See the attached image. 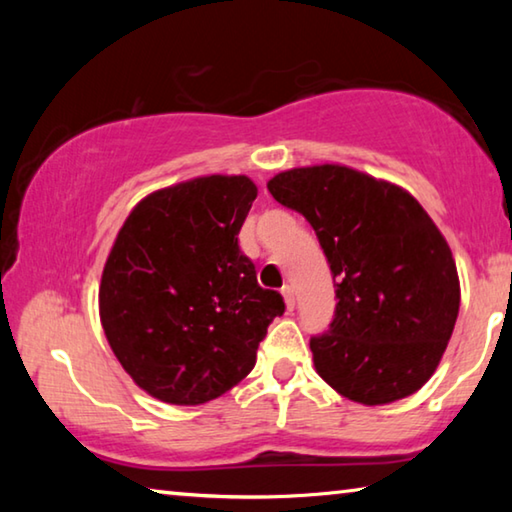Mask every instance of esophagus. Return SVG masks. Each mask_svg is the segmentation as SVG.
I'll return each mask as SVG.
<instances>
[{"label":"esophagus","instance_id":"34e87169","mask_svg":"<svg viewBox=\"0 0 512 512\" xmlns=\"http://www.w3.org/2000/svg\"><path fill=\"white\" fill-rule=\"evenodd\" d=\"M282 296H284V302H287V309L296 307V296H293V287H291V284H284V287H282Z\"/></svg>","mask_w":512,"mask_h":512}]
</instances>
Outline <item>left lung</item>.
Returning a JSON list of instances; mask_svg holds the SVG:
<instances>
[{"label": "left lung", "mask_w": 512, "mask_h": 512, "mask_svg": "<svg viewBox=\"0 0 512 512\" xmlns=\"http://www.w3.org/2000/svg\"><path fill=\"white\" fill-rule=\"evenodd\" d=\"M266 187L311 223L336 280L332 323L309 341L318 375L366 406L420 391L461 307L452 250L431 216L406 189L341 164L282 171Z\"/></svg>", "instance_id": "obj_1"}]
</instances>
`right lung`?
<instances>
[{"label":"right lung","instance_id":"1","mask_svg":"<svg viewBox=\"0 0 512 512\" xmlns=\"http://www.w3.org/2000/svg\"><path fill=\"white\" fill-rule=\"evenodd\" d=\"M257 187L203 176L142 198L121 225L99 287L103 332L142 391L196 406L255 368L259 341L284 314L257 284L239 230Z\"/></svg>","mask_w":512,"mask_h":512}]
</instances>
